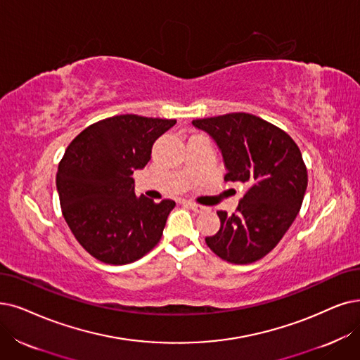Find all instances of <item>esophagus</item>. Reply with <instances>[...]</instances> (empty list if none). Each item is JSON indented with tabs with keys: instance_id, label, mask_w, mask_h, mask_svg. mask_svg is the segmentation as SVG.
Wrapping results in <instances>:
<instances>
[{
	"instance_id": "esophagus-1",
	"label": "esophagus",
	"mask_w": 360,
	"mask_h": 360,
	"mask_svg": "<svg viewBox=\"0 0 360 360\" xmlns=\"http://www.w3.org/2000/svg\"><path fill=\"white\" fill-rule=\"evenodd\" d=\"M186 207H189L191 210H193L195 212H202L204 210H205V207H202V205H198V204H195V202H191V200H184L183 202Z\"/></svg>"
}]
</instances>
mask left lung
I'll use <instances>...</instances> for the list:
<instances>
[{
	"label": "left lung",
	"instance_id": "8db88e82",
	"mask_svg": "<svg viewBox=\"0 0 360 360\" xmlns=\"http://www.w3.org/2000/svg\"><path fill=\"white\" fill-rule=\"evenodd\" d=\"M217 143L226 181L247 192L235 214L217 211L220 230L205 242L221 260L250 264L275 248L295 220L307 188V168L297 143L279 127L245 112L193 120Z\"/></svg>",
	"mask_w": 360,
	"mask_h": 360
}]
</instances>
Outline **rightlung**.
Listing matches in <instances>:
<instances>
[{"label": "right lung", "instance_id": "1", "mask_svg": "<svg viewBox=\"0 0 360 360\" xmlns=\"http://www.w3.org/2000/svg\"><path fill=\"white\" fill-rule=\"evenodd\" d=\"M176 122L117 115L91 124L70 141L56 186L70 232L96 260L128 264L160 242L176 202L137 198L131 176L150 161L155 140Z\"/></svg>", "mask_w": 360, "mask_h": 360}]
</instances>
